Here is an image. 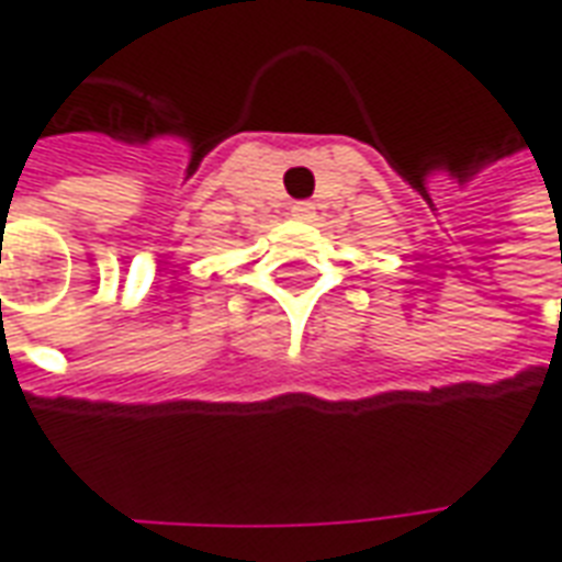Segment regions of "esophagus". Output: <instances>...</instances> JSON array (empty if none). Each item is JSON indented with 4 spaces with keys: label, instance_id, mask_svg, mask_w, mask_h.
I'll return each instance as SVG.
<instances>
[{
    "label": "esophagus",
    "instance_id": "obj_1",
    "mask_svg": "<svg viewBox=\"0 0 562 562\" xmlns=\"http://www.w3.org/2000/svg\"><path fill=\"white\" fill-rule=\"evenodd\" d=\"M292 216L294 220H313L316 216V204L313 201H294Z\"/></svg>",
    "mask_w": 562,
    "mask_h": 562
}]
</instances>
